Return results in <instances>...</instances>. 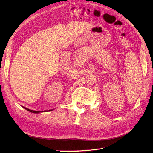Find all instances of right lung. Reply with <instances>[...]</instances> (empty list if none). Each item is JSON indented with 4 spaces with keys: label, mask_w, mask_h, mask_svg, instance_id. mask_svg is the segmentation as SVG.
I'll return each instance as SVG.
<instances>
[{
    "label": "right lung",
    "mask_w": 153,
    "mask_h": 153,
    "mask_svg": "<svg viewBox=\"0 0 153 153\" xmlns=\"http://www.w3.org/2000/svg\"><path fill=\"white\" fill-rule=\"evenodd\" d=\"M25 109H26L27 110H28V111H29V112H32V113H39V112H41V111H35V110H30V109H28V108H25V107H24ZM51 110H48V111H51ZM46 112V111H45Z\"/></svg>",
    "instance_id": "right-lung-1"
}]
</instances>
